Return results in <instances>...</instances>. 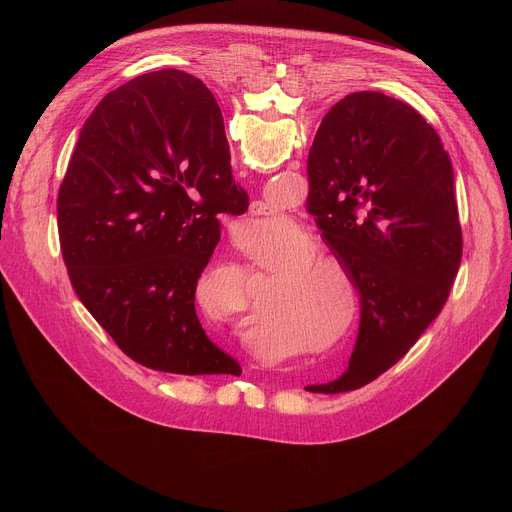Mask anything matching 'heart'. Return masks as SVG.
<instances>
[{
	"instance_id": "b5f03b06",
	"label": "heart",
	"mask_w": 512,
	"mask_h": 512,
	"mask_svg": "<svg viewBox=\"0 0 512 512\" xmlns=\"http://www.w3.org/2000/svg\"><path fill=\"white\" fill-rule=\"evenodd\" d=\"M298 225L285 214L255 218L253 233L265 241L271 237H289ZM320 245L314 237L304 235L289 247L275 251L265 267L275 271L273 287L265 296L269 318L291 326L304 338H318L344 314V294L336 275L348 294V310H356V289L348 267L330 255H318Z\"/></svg>"
}]
</instances>
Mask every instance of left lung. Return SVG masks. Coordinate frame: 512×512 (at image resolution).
Returning a JSON list of instances; mask_svg holds the SVG:
<instances>
[{
    "label": "left lung",
    "mask_w": 512,
    "mask_h": 512,
    "mask_svg": "<svg viewBox=\"0 0 512 512\" xmlns=\"http://www.w3.org/2000/svg\"><path fill=\"white\" fill-rule=\"evenodd\" d=\"M212 139L227 141L223 113L194 77ZM308 210L360 296L348 369L310 393L375 381L442 312L462 259L452 162L435 129L407 103L350 93L322 119L308 158Z\"/></svg>",
    "instance_id": "1"
}]
</instances>
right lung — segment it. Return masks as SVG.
<instances>
[{
	"label": "right lung",
	"instance_id": "1",
	"mask_svg": "<svg viewBox=\"0 0 512 512\" xmlns=\"http://www.w3.org/2000/svg\"><path fill=\"white\" fill-rule=\"evenodd\" d=\"M182 70L111 91L81 129L58 190V231L79 300L143 367L241 375L202 330L196 283L221 241L218 212L243 214L229 143L212 139Z\"/></svg>",
	"mask_w": 512,
	"mask_h": 512
}]
</instances>
